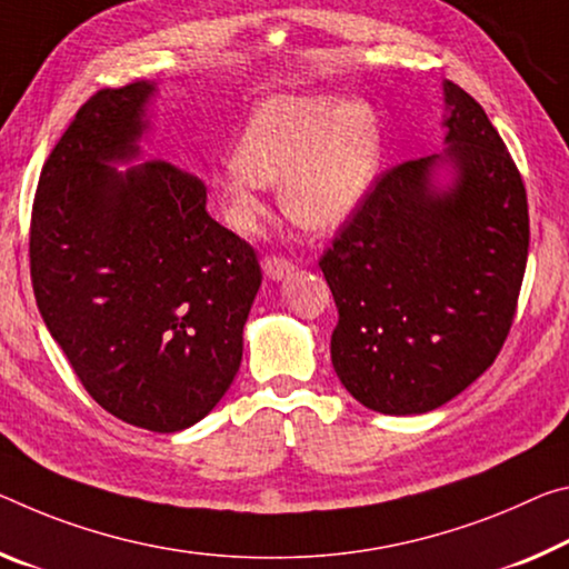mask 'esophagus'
<instances>
[{"instance_id":"34e87169","label":"esophagus","mask_w":569,"mask_h":569,"mask_svg":"<svg viewBox=\"0 0 569 569\" xmlns=\"http://www.w3.org/2000/svg\"><path fill=\"white\" fill-rule=\"evenodd\" d=\"M296 270V266L291 260L286 258H276V256H268L263 258V273L270 278V281H283L286 276H291Z\"/></svg>"}]
</instances>
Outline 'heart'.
<instances>
[{"mask_svg": "<svg viewBox=\"0 0 569 569\" xmlns=\"http://www.w3.org/2000/svg\"><path fill=\"white\" fill-rule=\"evenodd\" d=\"M385 129L372 103L331 93H278L258 101L236 157L214 177L232 230L263 218V184H281L283 212L301 228L331 232L362 210L380 179Z\"/></svg>", "mask_w": 569, "mask_h": 569, "instance_id": "1", "label": "heart"}]
</instances>
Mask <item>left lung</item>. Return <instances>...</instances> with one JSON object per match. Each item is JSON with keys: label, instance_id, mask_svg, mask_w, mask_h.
Wrapping results in <instances>:
<instances>
[{"label": "left lung", "instance_id": "1", "mask_svg": "<svg viewBox=\"0 0 569 569\" xmlns=\"http://www.w3.org/2000/svg\"><path fill=\"white\" fill-rule=\"evenodd\" d=\"M446 149L377 179L319 266L333 372L365 408L453 400L507 339L529 252L527 192L483 108L443 80Z\"/></svg>", "mask_w": 569, "mask_h": 569}]
</instances>
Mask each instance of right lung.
Listing matches in <instances>:
<instances>
[{"label":"right lung","instance_id":"obj_1","mask_svg":"<svg viewBox=\"0 0 569 569\" xmlns=\"http://www.w3.org/2000/svg\"><path fill=\"white\" fill-rule=\"evenodd\" d=\"M157 93V80H137L76 113L42 167L30 270L44 327L90 398L177 432L236 380L263 276L248 242L210 218L202 177L141 161Z\"/></svg>","mask_w":569,"mask_h":569}]
</instances>
